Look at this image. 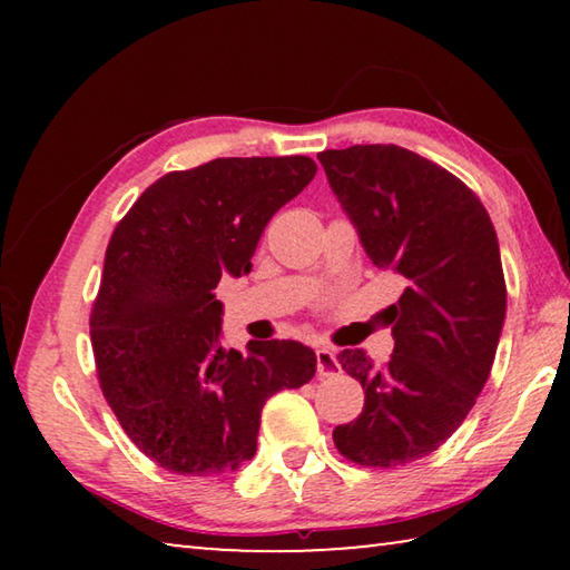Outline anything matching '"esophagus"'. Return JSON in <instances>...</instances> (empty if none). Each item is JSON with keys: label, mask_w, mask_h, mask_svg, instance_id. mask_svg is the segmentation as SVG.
Returning <instances> with one entry per match:
<instances>
[{"label": "esophagus", "mask_w": 570, "mask_h": 570, "mask_svg": "<svg viewBox=\"0 0 570 570\" xmlns=\"http://www.w3.org/2000/svg\"><path fill=\"white\" fill-rule=\"evenodd\" d=\"M340 370L342 366L332 346H320V350H316V374H320V377H334V374H340Z\"/></svg>", "instance_id": "esophagus-1"}]
</instances>
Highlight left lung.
<instances>
[{
  "label": "left lung",
  "instance_id": "left-lung-1",
  "mask_svg": "<svg viewBox=\"0 0 570 570\" xmlns=\"http://www.w3.org/2000/svg\"><path fill=\"white\" fill-rule=\"evenodd\" d=\"M320 163L372 264L407 286L387 308L394 352L374 366L342 350L364 410L334 428V445L364 468L435 452L490 377L505 322V276L485 206L438 163L400 146L320 153Z\"/></svg>",
  "mask_w": 570,
  "mask_h": 570
}]
</instances>
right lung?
<instances>
[{
    "label": "right lung",
    "mask_w": 570,
    "mask_h": 570,
    "mask_svg": "<svg viewBox=\"0 0 570 570\" xmlns=\"http://www.w3.org/2000/svg\"><path fill=\"white\" fill-rule=\"evenodd\" d=\"M316 173L306 156L216 158L158 178L115 226L90 314L105 400L135 448L178 475L254 458L266 400L314 377L292 340L220 346V276L250 272L278 208Z\"/></svg>",
    "instance_id": "add662e5"
}]
</instances>
